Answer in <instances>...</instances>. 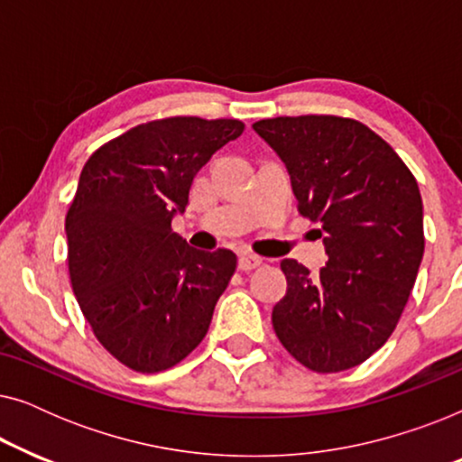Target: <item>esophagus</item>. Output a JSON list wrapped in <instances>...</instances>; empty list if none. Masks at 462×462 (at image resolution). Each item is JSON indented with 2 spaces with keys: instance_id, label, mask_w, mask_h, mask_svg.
<instances>
[{
  "instance_id": "esophagus-1",
  "label": "esophagus",
  "mask_w": 462,
  "mask_h": 462,
  "mask_svg": "<svg viewBox=\"0 0 462 462\" xmlns=\"http://www.w3.org/2000/svg\"><path fill=\"white\" fill-rule=\"evenodd\" d=\"M261 263H263V258H258L254 254H242V256H239V269H242V271H252V269L261 267Z\"/></svg>"
}]
</instances>
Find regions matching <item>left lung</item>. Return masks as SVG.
Instances as JSON below:
<instances>
[{
  "mask_svg": "<svg viewBox=\"0 0 462 462\" xmlns=\"http://www.w3.org/2000/svg\"><path fill=\"white\" fill-rule=\"evenodd\" d=\"M254 132L286 163L299 212L321 223L328 263L309 275L282 261L286 296L273 330L309 370L343 372L393 334L419 273L425 236L416 179L368 125L300 116L256 122Z\"/></svg>",
  "mask_w": 462,
  "mask_h": 462,
  "instance_id": "1",
  "label": "left lung"
}]
</instances>
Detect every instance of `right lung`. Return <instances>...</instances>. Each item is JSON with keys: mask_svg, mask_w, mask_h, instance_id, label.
<instances>
[{"mask_svg": "<svg viewBox=\"0 0 462 462\" xmlns=\"http://www.w3.org/2000/svg\"><path fill=\"white\" fill-rule=\"evenodd\" d=\"M244 132L239 119L166 117L94 151L67 212L69 275L98 343L136 372L182 362L237 267L172 231L195 174Z\"/></svg>", "mask_w": 462, "mask_h": 462, "instance_id": "1", "label": "right lung"}]
</instances>
